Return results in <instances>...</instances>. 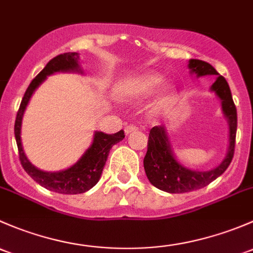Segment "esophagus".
I'll return each mask as SVG.
<instances>
[{
	"mask_svg": "<svg viewBox=\"0 0 253 253\" xmlns=\"http://www.w3.org/2000/svg\"><path fill=\"white\" fill-rule=\"evenodd\" d=\"M137 130V126H132V124H130V126H126V129H124V131H126V135H129L130 132L132 131H136Z\"/></svg>",
	"mask_w": 253,
	"mask_h": 253,
	"instance_id": "esophagus-1",
	"label": "esophagus"
}]
</instances>
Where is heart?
Wrapping results in <instances>:
<instances>
[{
	"instance_id": "heart-1",
	"label": "heart",
	"mask_w": 253,
	"mask_h": 253,
	"mask_svg": "<svg viewBox=\"0 0 253 253\" xmlns=\"http://www.w3.org/2000/svg\"><path fill=\"white\" fill-rule=\"evenodd\" d=\"M163 77L155 72H144L134 74L119 82L116 86V93L119 98H142L155 92L162 85ZM174 87L169 84H165L158 90L156 97V106H160L168 101L173 96Z\"/></svg>"
}]
</instances>
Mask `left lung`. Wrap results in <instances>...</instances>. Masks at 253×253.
<instances>
[{
    "instance_id": "8db88e82",
    "label": "left lung",
    "mask_w": 253,
    "mask_h": 253,
    "mask_svg": "<svg viewBox=\"0 0 253 253\" xmlns=\"http://www.w3.org/2000/svg\"><path fill=\"white\" fill-rule=\"evenodd\" d=\"M189 68L191 73L196 74L197 78L204 75H218L214 84L211 86V90L214 91L215 95L222 101L223 113L228 119L229 148L225 158L214 169L207 171L191 170L185 168L175 160L165 126H153L148 135L147 152L144 158L145 173L153 186L169 194H183L207 186L226 170L233 160L235 150L238 114L228 83L222 75L218 74L217 70L205 61L190 59Z\"/></svg>"
}]
</instances>
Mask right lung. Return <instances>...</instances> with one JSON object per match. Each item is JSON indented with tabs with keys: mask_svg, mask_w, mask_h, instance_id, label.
I'll return each instance as SVG.
<instances>
[{
	"mask_svg": "<svg viewBox=\"0 0 253 253\" xmlns=\"http://www.w3.org/2000/svg\"><path fill=\"white\" fill-rule=\"evenodd\" d=\"M79 53L77 52H67L62 53L52 58L46 64V67L36 75L28 86L24 93L22 102H20L19 109H18L17 118L14 123V135L15 141H17L18 152H19V160L23 168L28 174L36 181L43 186L45 189L51 191L58 192V194L66 195H77L86 192L91 187L95 186L97 181L100 180L101 174H102L103 167L107 161L108 153L111 151L112 146L117 142L122 141L126 137L123 130L116 132V134H105L102 131H96L93 135L92 145L87 148L86 152L83 155V157L66 170L48 171L40 170L29 162V160L25 156L22 147V140H20V127H22V119L24 114L25 108L34 91L39 87V85L48 77L57 72H79L83 73L79 66Z\"/></svg>",
	"mask_w": 253,
	"mask_h": 253,
	"instance_id": "add662e5",
	"label": "right lung"
}]
</instances>
